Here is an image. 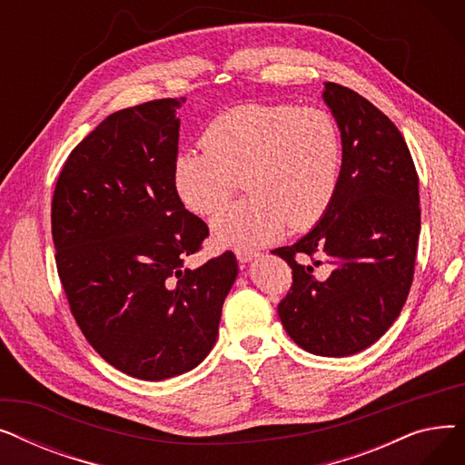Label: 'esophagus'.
Masks as SVG:
<instances>
[{
    "label": "esophagus",
    "instance_id": "1",
    "mask_svg": "<svg viewBox=\"0 0 465 465\" xmlns=\"http://www.w3.org/2000/svg\"><path fill=\"white\" fill-rule=\"evenodd\" d=\"M260 252L258 251H252V249H235V258L241 262V263H247V262H252L254 258H258Z\"/></svg>",
    "mask_w": 465,
    "mask_h": 465
}]
</instances>
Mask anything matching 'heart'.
Segmentation results:
<instances>
[{"label": "heart", "mask_w": 465, "mask_h": 465, "mask_svg": "<svg viewBox=\"0 0 465 465\" xmlns=\"http://www.w3.org/2000/svg\"><path fill=\"white\" fill-rule=\"evenodd\" d=\"M205 151L181 153L173 181L184 205L203 216L223 209L242 177V198L213 223L220 245L256 247L314 226L328 213L343 165V137L322 109L247 104L209 122Z\"/></svg>", "instance_id": "b5f03b06"}]
</instances>
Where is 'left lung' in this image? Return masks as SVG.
<instances>
[{
    "instance_id": "8db88e82",
    "label": "left lung",
    "mask_w": 465,
    "mask_h": 465,
    "mask_svg": "<svg viewBox=\"0 0 465 465\" xmlns=\"http://www.w3.org/2000/svg\"><path fill=\"white\" fill-rule=\"evenodd\" d=\"M343 137V165L328 213L290 247L279 319L316 356H351L394 324L409 296L420 233L419 175L407 143L382 111L354 90L322 94Z\"/></svg>"
}]
</instances>
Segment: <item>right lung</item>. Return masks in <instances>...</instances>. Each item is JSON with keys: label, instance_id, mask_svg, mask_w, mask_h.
<instances>
[{"label": "right lung", "instance_id": "right-lung-1", "mask_svg": "<svg viewBox=\"0 0 465 465\" xmlns=\"http://www.w3.org/2000/svg\"><path fill=\"white\" fill-rule=\"evenodd\" d=\"M183 102L109 114L71 151L53 195L56 267L73 319L105 361L143 381L177 377L209 354L237 277L230 251L183 267L209 235L173 181Z\"/></svg>", "mask_w": 465, "mask_h": 465}]
</instances>
